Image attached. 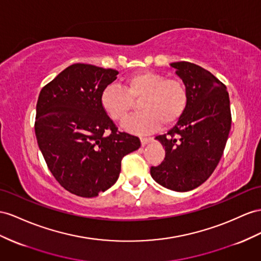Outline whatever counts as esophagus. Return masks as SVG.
I'll list each match as a JSON object with an SVG mask.
<instances>
[{
	"label": "esophagus",
	"mask_w": 261,
	"mask_h": 261,
	"mask_svg": "<svg viewBox=\"0 0 261 261\" xmlns=\"http://www.w3.org/2000/svg\"><path fill=\"white\" fill-rule=\"evenodd\" d=\"M140 140H141V145H142V146H144V145H146V144L150 143V142L152 141V138L142 137V138H140Z\"/></svg>",
	"instance_id": "esophagus-1"
}]
</instances>
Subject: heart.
I'll use <instances>...</instances> for the list:
<instances>
[{"mask_svg": "<svg viewBox=\"0 0 261 261\" xmlns=\"http://www.w3.org/2000/svg\"><path fill=\"white\" fill-rule=\"evenodd\" d=\"M142 112L122 124L129 132L146 133L161 124L171 125L183 116L189 103V90L183 80L166 78L161 72L145 70L126 78L123 88L107 86L100 96L102 108L115 121H123L139 100Z\"/></svg>", "mask_w": 261, "mask_h": 261, "instance_id": "b5f03b06", "label": "heart"}]
</instances>
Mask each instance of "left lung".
I'll use <instances>...</instances> for the list:
<instances>
[{
  "label": "left lung",
  "instance_id": "1",
  "mask_svg": "<svg viewBox=\"0 0 261 261\" xmlns=\"http://www.w3.org/2000/svg\"><path fill=\"white\" fill-rule=\"evenodd\" d=\"M189 90L183 116L165 135L155 139L165 158L151 166V176L166 189L188 192L208 178L222 158L231 125L226 86L212 72L189 62L172 63Z\"/></svg>",
  "mask_w": 261,
  "mask_h": 261
}]
</instances>
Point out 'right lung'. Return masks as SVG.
I'll return each instance as SVG.
<instances>
[{"label": "right lung", "instance_id": "right-lung-1", "mask_svg": "<svg viewBox=\"0 0 261 261\" xmlns=\"http://www.w3.org/2000/svg\"><path fill=\"white\" fill-rule=\"evenodd\" d=\"M118 70L88 64L67 67L39 92L35 135L51 174L65 190L95 197L117 182L124 155L141 146L120 132L100 96Z\"/></svg>", "mask_w": 261, "mask_h": 261}]
</instances>
